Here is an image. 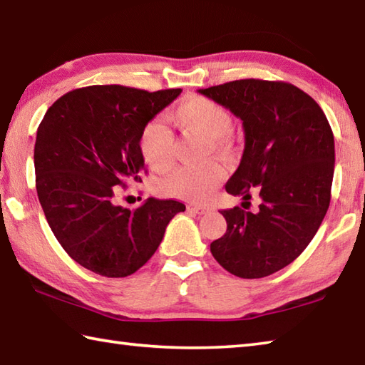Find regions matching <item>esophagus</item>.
Segmentation results:
<instances>
[{
    "instance_id": "esophagus-1",
    "label": "esophagus",
    "mask_w": 365,
    "mask_h": 365,
    "mask_svg": "<svg viewBox=\"0 0 365 365\" xmlns=\"http://www.w3.org/2000/svg\"><path fill=\"white\" fill-rule=\"evenodd\" d=\"M188 210L192 213H197V215H204V213L212 210V207H209V205H188Z\"/></svg>"
}]
</instances>
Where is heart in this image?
I'll list each match as a JSON object with an SVG mask.
<instances>
[{
  "label": "heart",
  "mask_w": 365,
  "mask_h": 365,
  "mask_svg": "<svg viewBox=\"0 0 365 365\" xmlns=\"http://www.w3.org/2000/svg\"><path fill=\"white\" fill-rule=\"evenodd\" d=\"M170 120L185 133L199 135L209 142L213 152L225 153L231 147L230 134L234 130V120L223 106L212 99L202 96L187 98L170 112ZM173 133L158 120L150 121L140 133V153L150 166L160 173L173 164ZM223 169L218 164L178 168L164 178L161 190L168 196L204 202L223 180Z\"/></svg>",
  "instance_id": "b5f03b06"
}]
</instances>
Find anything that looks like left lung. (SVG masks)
<instances>
[{
	"label": "left lung",
	"instance_id": "8db88e82",
	"mask_svg": "<svg viewBox=\"0 0 365 365\" xmlns=\"http://www.w3.org/2000/svg\"><path fill=\"white\" fill-rule=\"evenodd\" d=\"M242 120L245 148L226 191L259 210H221L227 230L210 252L240 278H262L294 261L329 209L334 134L315 99L287 82L242 78L197 90ZM244 204V202H242Z\"/></svg>",
	"mask_w": 365,
	"mask_h": 365
}]
</instances>
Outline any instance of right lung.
<instances>
[{
	"label": "right lung",
	"instance_id": "right-lung-1",
	"mask_svg": "<svg viewBox=\"0 0 365 365\" xmlns=\"http://www.w3.org/2000/svg\"><path fill=\"white\" fill-rule=\"evenodd\" d=\"M180 88L93 85L48 107L34 144L36 190L50 230L71 258L109 278L134 274L152 258L185 205L148 197L135 210L115 204L118 188L142 182L140 133Z\"/></svg>",
	"mask_w": 365,
	"mask_h": 365
}]
</instances>
